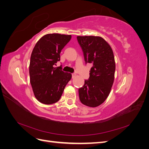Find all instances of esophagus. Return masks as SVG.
<instances>
[{"label": "esophagus", "mask_w": 149, "mask_h": 149, "mask_svg": "<svg viewBox=\"0 0 149 149\" xmlns=\"http://www.w3.org/2000/svg\"><path fill=\"white\" fill-rule=\"evenodd\" d=\"M71 74H72V78H74L76 77V74L75 73H72Z\"/></svg>", "instance_id": "1"}]
</instances>
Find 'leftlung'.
<instances>
[{"label": "left lung", "mask_w": 149, "mask_h": 149, "mask_svg": "<svg viewBox=\"0 0 149 149\" xmlns=\"http://www.w3.org/2000/svg\"><path fill=\"white\" fill-rule=\"evenodd\" d=\"M86 63L92 64L88 80L78 89L80 101L92 107L101 105L110 93L114 83L116 63L114 53L104 39L95 36H78Z\"/></svg>", "instance_id": "left-lung-1"}]
</instances>
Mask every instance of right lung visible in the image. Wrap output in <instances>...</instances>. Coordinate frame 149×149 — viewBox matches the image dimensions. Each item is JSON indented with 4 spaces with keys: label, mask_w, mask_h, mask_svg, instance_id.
<instances>
[{
    "label": "right lung",
    "mask_w": 149,
    "mask_h": 149,
    "mask_svg": "<svg viewBox=\"0 0 149 149\" xmlns=\"http://www.w3.org/2000/svg\"><path fill=\"white\" fill-rule=\"evenodd\" d=\"M71 35L51 33L40 38L31 53L29 66L30 84L37 100L45 104L60 100L71 74L55 67L60 60L62 49L70 42Z\"/></svg>",
    "instance_id": "right-lung-1"
}]
</instances>
